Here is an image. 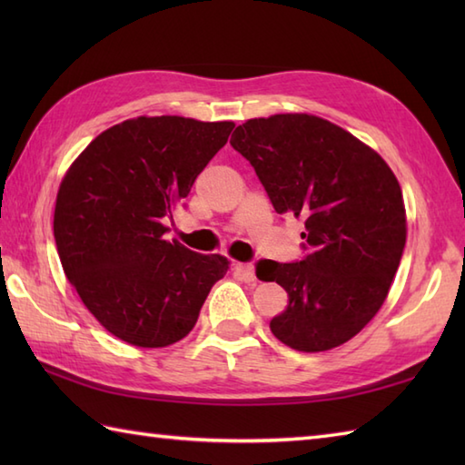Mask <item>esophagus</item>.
I'll use <instances>...</instances> for the list:
<instances>
[{
	"label": "esophagus",
	"instance_id": "1",
	"mask_svg": "<svg viewBox=\"0 0 465 465\" xmlns=\"http://www.w3.org/2000/svg\"><path fill=\"white\" fill-rule=\"evenodd\" d=\"M233 270H235V273H238L243 282H253L255 280V268H253L252 263L235 262L233 263Z\"/></svg>",
	"mask_w": 465,
	"mask_h": 465
}]
</instances>
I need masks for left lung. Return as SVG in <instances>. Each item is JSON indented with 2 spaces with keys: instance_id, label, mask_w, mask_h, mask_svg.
Listing matches in <instances>:
<instances>
[{
  "instance_id": "1",
  "label": "left lung",
  "mask_w": 465,
  "mask_h": 465,
  "mask_svg": "<svg viewBox=\"0 0 465 465\" xmlns=\"http://www.w3.org/2000/svg\"><path fill=\"white\" fill-rule=\"evenodd\" d=\"M230 143L253 165L275 212L305 223L302 262L258 263V278L290 298L272 333L305 353L350 341L388 298L406 245L398 177L370 145L310 114L253 117Z\"/></svg>"
}]
</instances>
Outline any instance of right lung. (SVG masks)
Segmentation results:
<instances>
[{
  "label": "right lung",
  "instance_id": "right-lung-1",
  "mask_svg": "<svg viewBox=\"0 0 465 465\" xmlns=\"http://www.w3.org/2000/svg\"><path fill=\"white\" fill-rule=\"evenodd\" d=\"M233 122L140 115L102 132L57 190L54 235L67 280L94 318L137 348H165L193 330L220 253L167 242L165 217L225 145Z\"/></svg>",
  "mask_w": 465,
  "mask_h": 465
}]
</instances>
